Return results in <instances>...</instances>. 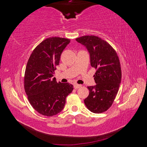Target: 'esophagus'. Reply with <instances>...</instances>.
<instances>
[{
	"label": "esophagus",
	"mask_w": 147,
	"mask_h": 147,
	"mask_svg": "<svg viewBox=\"0 0 147 147\" xmlns=\"http://www.w3.org/2000/svg\"><path fill=\"white\" fill-rule=\"evenodd\" d=\"M81 86H82L81 85H79V84H74V89H78V88H80Z\"/></svg>",
	"instance_id": "34e87169"
}]
</instances>
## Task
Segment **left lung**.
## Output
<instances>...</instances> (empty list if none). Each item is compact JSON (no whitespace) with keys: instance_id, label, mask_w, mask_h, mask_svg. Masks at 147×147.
I'll use <instances>...</instances> for the list:
<instances>
[{"instance_id":"left-lung-1","label":"left lung","mask_w":147,"mask_h":147,"mask_svg":"<svg viewBox=\"0 0 147 147\" xmlns=\"http://www.w3.org/2000/svg\"><path fill=\"white\" fill-rule=\"evenodd\" d=\"M76 40L88 50L91 65L96 69L93 76L96 84L88 87L89 94L84 103L91 112L103 113L112 105L120 87L121 68L117 54L108 42L97 36H84Z\"/></svg>"}]
</instances>
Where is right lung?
<instances>
[{
    "label": "right lung",
    "mask_w": 147,
    "mask_h": 147,
    "mask_svg": "<svg viewBox=\"0 0 147 147\" xmlns=\"http://www.w3.org/2000/svg\"><path fill=\"white\" fill-rule=\"evenodd\" d=\"M70 39L52 37L45 39L32 52L24 77V91L35 110L47 117L60 112L67 96L73 90L69 83L57 82L53 78L61 54Z\"/></svg>",
    "instance_id": "add662e5"
}]
</instances>
